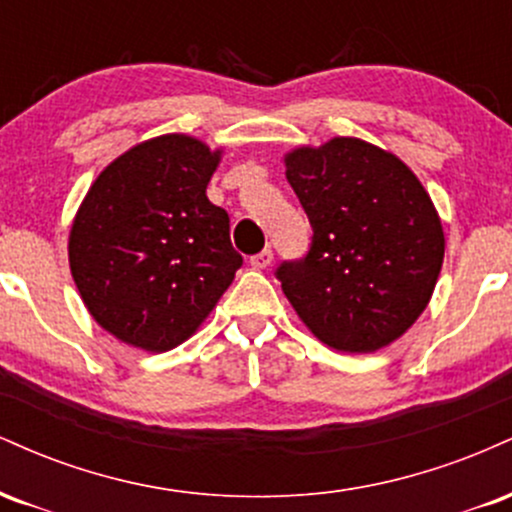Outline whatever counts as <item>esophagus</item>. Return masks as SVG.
<instances>
[{
    "label": "esophagus",
    "mask_w": 512,
    "mask_h": 512,
    "mask_svg": "<svg viewBox=\"0 0 512 512\" xmlns=\"http://www.w3.org/2000/svg\"><path fill=\"white\" fill-rule=\"evenodd\" d=\"M272 260H274V252L269 248H264L262 252H257V255L250 257V264L255 269H267L269 264H272Z\"/></svg>",
    "instance_id": "1"
}]
</instances>
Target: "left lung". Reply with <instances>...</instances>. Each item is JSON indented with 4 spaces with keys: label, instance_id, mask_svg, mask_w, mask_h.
<instances>
[{
    "label": "left lung",
    "instance_id": "left-lung-1",
    "mask_svg": "<svg viewBox=\"0 0 512 512\" xmlns=\"http://www.w3.org/2000/svg\"><path fill=\"white\" fill-rule=\"evenodd\" d=\"M313 240L276 267L301 320L337 351L383 349L424 313L443 264V226L416 175L378 146L337 137L286 156Z\"/></svg>",
    "mask_w": 512,
    "mask_h": 512
}]
</instances>
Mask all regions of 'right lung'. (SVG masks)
Masks as SVG:
<instances>
[{"label":"right lung","instance_id":"add662e5","mask_svg":"<svg viewBox=\"0 0 512 512\" xmlns=\"http://www.w3.org/2000/svg\"><path fill=\"white\" fill-rule=\"evenodd\" d=\"M219 154L166 134L122 154L88 190L69 264L88 313L122 342L182 344L243 267L226 209L207 197Z\"/></svg>","mask_w":512,"mask_h":512}]
</instances>
